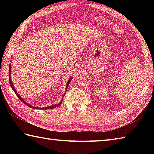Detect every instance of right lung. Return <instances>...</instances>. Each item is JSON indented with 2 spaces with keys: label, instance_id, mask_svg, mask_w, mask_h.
Here are the masks:
<instances>
[{
  "label": "right lung",
  "instance_id": "add662e5",
  "mask_svg": "<svg viewBox=\"0 0 154 154\" xmlns=\"http://www.w3.org/2000/svg\"><path fill=\"white\" fill-rule=\"evenodd\" d=\"M11 64H9V79L10 85H11V88L13 89V90L14 91V92L15 93V94H16V95L17 96V97L19 98L20 99V100H21V101H22V102L23 103H24L25 105H26L27 106H29V107H30V108H33V109H43V110H45V109H51L56 108V107H57V106H58L62 103V100H63V98H62L61 100L60 101V103L56 104V105H51V106H46V107H41H41H35V106H32V105H30V104L27 103L26 102V101H24V99H22V98L21 97L19 94H18V93L17 92V91L15 90V88H14V84H13L12 80H11ZM72 77H71V78H69V80H68V82H67V83H66V89H65V90H66L67 89V87L69 86V83L71 82V81L72 80ZM65 92H66V91H65ZM65 92H64V93H65Z\"/></svg>",
  "mask_w": 154,
  "mask_h": 154
}]
</instances>
